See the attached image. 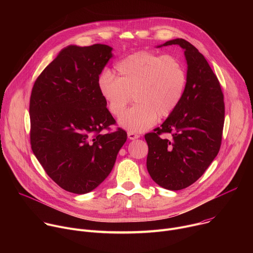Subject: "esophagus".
Here are the masks:
<instances>
[{"label": "esophagus", "mask_w": 253, "mask_h": 253, "mask_svg": "<svg viewBox=\"0 0 253 253\" xmlns=\"http://www.w3.org/2000/svg\"><path fill=\"white\" fill-rule=\"evenodd\" d=\"M128 138L130 139V140H135V139H138L139 137H140V135L139 134H137V133H135V132H131V131H128Z\"/></svg>", "instance_id": "esophagus-1"}]
</instances>
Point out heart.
<instances>
[{
	"label": "heart",
	"mask_w": 253,
	"mask_h": 253,
	"mask_svg": "<svg viewBox=\"0 0 253 253\" xmlns=\"http://www.w3.org/2000/svg\"><path fill=\"white\" fill-rule=\"evenodd\" d=\"M99 76L98 88L110 113L123 116L131 96L136 104L120 120L131 132L150 128L158 117L170 115L181 101L187 82L184 66L177 58L149 51L130 54Z\"/></svg>",
	"instance_id": "1"
}]
</instances>
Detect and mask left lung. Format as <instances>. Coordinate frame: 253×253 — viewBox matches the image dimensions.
<instances>
[{
	"label": "left lung",
	"mask_w": 253,
	"mask_h": 253,
	"mask_svg": "<svg viewBox=\"0 0 253 253\" xmlns=\"http://www.w3.org/2000/svg\"><path fill=\"white\" fill-rule=\"evenodd\" d=\"M169 45H179L184 50L186 88L161 127L145 134L147 170L159 186L181 190L198 180L217 156L225 109L220 83L204 56L184 39H174L161 46ZM164 132H170L171 139L160 137Z\"/></svg>",
	"instance_id": "1"
}]
</instances>
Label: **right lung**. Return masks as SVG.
<instances>
[{
  "label": "right lung",
  "mask_w": 253,
  "mask_h": 253,
  "mask_svg": "<svg viewBox=\"0 0 253 253\" xmlns=\"http://www.w3.org/2000/svg\"><path fill=\"white\" fill-rule=\"evenodd\" d=\"M112 48L68 46L39 75L30 98L33 153L66 191L84 194L110 174L127 140L98 88ZM103 129L109 132L102 133Z\"/></svg>",
  "instance_id": "right-lung-1"
}]
</instances>
